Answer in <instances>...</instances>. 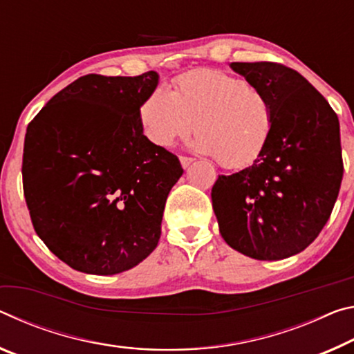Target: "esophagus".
Here are the masks:
<instances>
[{"mask_svg": "<svg viewBox=\"0 0 354 354\" xmlns=\"http://www.w3.org/2000/svg\"><path fill=\"white\" fill-rule=\"evenodd\" d=\"M193 158H191V156H180V165H182V167L183 169H187V167L193 163Z\"/></svg>", "mask_w": 354, "mask_h": 354, "instance_id": "34e87169", "label": "esophagus"}]
</instances>
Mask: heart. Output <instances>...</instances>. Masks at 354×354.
I'll return each instance as SVG.
<instances>
[{
    "mask_svg": "<svg viewBox=\"0 0 354 354\" xmlns=\"http://www.w3.org/2000/svg\"><path fill=\"white\" fill-rule=\"evenodd\" d=\"M139 125L149 142L169 149L199 133L194 147L229 169L256 163L273 136L276 111L262 89L218 68L182 73L174 91L156 86L139 106Z\"/></svg>",
    "mask_w": 354,
    "mask_h": 354,
    "instance_id": "1",
    "label": "heart"
}]
</instances>
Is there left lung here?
I'll list each match as a JSON object with an SVG mask.
<instances>
[{"instance_id": "left-lung-1", "label": "left lung", "mask_w": 354, "mask_h": 354, "mask_svg": "<svg viewBox=\"0 0 354 354\" xmlns=\"http://www.w3.org/2000/svg\"><path fill=\"white\" fill-rule=\"evenodd\" d=\"M230 67L270 97L276 125L256 163L213 185L219 232L248 257L287 259L304 251L331 216L344 177L339 118L290 67L266 61Z\"/></svg>"}]
</instances>
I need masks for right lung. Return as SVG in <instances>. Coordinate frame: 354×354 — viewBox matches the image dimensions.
Masks as SVG:
<instances>
[{"mask_svg":"<svg viewBox=\"0 0 354 354\" xmlns=\"http://www.w3.org/2000/svg\"><path fill=\"white\" fill-rule=\"evenodd\" d=\"M156 84V72L86 75L28 125L21 174L34 230L73 270L122 273L158 245L167 194L183 169L139 125V106Z\"/></svg>","mask_w":354,"mask_h":354,"instance_id":"1","label":"right lung"}]
</instances>
